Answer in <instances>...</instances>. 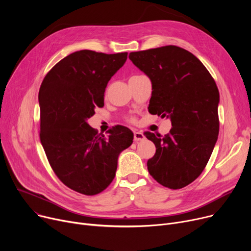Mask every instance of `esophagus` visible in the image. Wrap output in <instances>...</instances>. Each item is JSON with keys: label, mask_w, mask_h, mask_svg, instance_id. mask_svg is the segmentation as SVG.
Here are the masks:
<instances>
[{"label": "esophagus", "mask_w": 251, "mask_h": 251, "mask_svg": "<svg viewBox=\"0 0 251 251\" xmlns=\"http://www.w3.org/2000/svg\"><path fill=\"white\" fill-rule=\"evenodd\" d=\"M144 138H146V136H144L142 132H140V131H134V141H141Z\"/></svg>", "instance_id": "1"}]
</instances>
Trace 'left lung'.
Instances as JSON below:
<instances>
[{"mask_svg": "<svg viewBox=\"0 0 251 251\" xmlns=\"http://www.w3.org/2000/svg\"><path fill=\"white\" fill-rule=\"evenodd\" d=\"M129 59L151 81L149 112L172 123L165 136L144 133L156 148L149 172L165 187H185L201 174L218 139L217 84L199 59L176 46L132 51Z\"/></svg>", "mask_w": 251, "mask_h": 251, "instance_id": "8db88e82", "label": "left lung"}]
</instances>
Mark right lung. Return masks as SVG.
Masks as SVG:
<instances>
[{"label":"right lung","instance_id":"right-lung-1","mask_svg":"<svg viewBox=\"0 0 251 251\" xmlns=\"http://www.w3.org/2000/svg\"><path fill=\"white\" fill-rule=\"evenodd\" d=\"M126 60L127 52L78 50L58 62L39 88L42 146L58 178L79 193L96 195L107 188L119 154L133 142L127 127L115 126L105 137L86 122L103 107L105 87Z\"/></svg>","mask_w":251,"mask_h":251}]
</instances>
